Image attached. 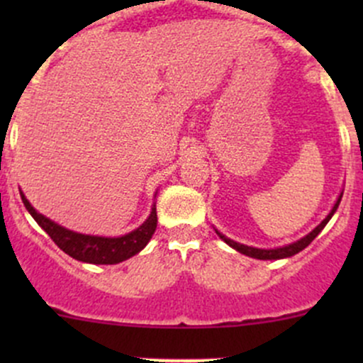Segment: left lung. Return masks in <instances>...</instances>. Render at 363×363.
<instances>
[{"instance_id":"8db88e82","label":"left lung","mask_w":363,"mask_h":363,"mask_svg":"<svg viewBox=\"0 0 363 363\" xmlns=\"http://www.w3.org/2000/svg\"><path fill=\"white\" fill-rule=\"evenodd\" d=\"M340 199H342V193H340L339 199H337V202H335L334 207H332L330 214H328L327 218H325L323 221H321L320 225H318L316 228L313 230V232L307 233L306 237H302V239L296 240V242H291V244H288V246H283V247H276V250H258V247H251V246H246V244L235 242V240L228 239V237H225L221 232H218V230H216V233H218L219 239L225 240V242L228 244L230 247H233V250H237L239 252H242V255L251 256V258H256V259H281V258H290V256H294V255H296V252H300V251L303 250V247H307L311 242H313L314 239H316L318 233H320L321 230H323L325 226H327V223L330 221V218H332V216H334V212L337 211V207H339V203H340Z\"/></svg>"}]
</instances>
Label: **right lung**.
I'll return each mask as SVG.
<instances>
[{
	"instance_id": "right-lung-1",
	"label": "right lung",
	"mask_w": 363,
	"mask_h": 363,
	"mask_svg": "<svg viewBox=\"0 0 363 363\" xmlns=\"http://www.w3.org/2000/svg\"><path fill=\"white\" fill-rule=\"evenodd\" d=\"M21 199H23L24 207L28 208L29 214L33 216L36 223L49 233L50 239L56 242L60 250H63L72 258L79 259V262L94 263V265H113V263L124 262V259L131 258L137 252H140L147 246L151 240L152 233H155L156 225H158V216H156V205L152 207L149 218L138 226L133 232L126 233L123 237H98V235H84V233L72 232V230L63 228L57 223L50 221L43 214L35 211L24 193L21 191Z\"/></svg>"
}]
</instances>
